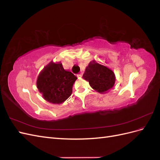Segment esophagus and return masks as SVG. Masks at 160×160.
<instances>
[{"label":"esophagus","mask_w":160,"mask_h":160,"mask_svg":"<svg viewBox=\"0 0 160 160\" xmlns=\"http://www.w3.org/2000/svg\"><path fill=\"white\" fill-rule=\"evenodd\" d=\"M77 77H78V78H81V77H82V74L80 73L79 75H77Z\"/></svg>","instance_id":"1"}]
</instances>
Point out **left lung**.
<instances>
[{"instance_id": "obj_1", "label": "left lung", "mask_w": 160, "mask_h": 160, "mask_svg": "<svg viewBox=\"0 0 160 160\" xmlns=\"http://www.w3.org/2000/svg\"><path fill=\"white\" fill-rule=\"evenodd\" d=\"M83 79L89 81L90 86L100 93H107L113 88L115 76L108 67L93 61L87 67Z\"/></svg>"}]
</instances>
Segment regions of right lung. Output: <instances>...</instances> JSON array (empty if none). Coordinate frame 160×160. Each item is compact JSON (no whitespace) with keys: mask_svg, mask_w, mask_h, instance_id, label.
Returning <instances> with one entry per match:
<instances>
[{"mask_svg":"<svg viewBox=\"0 0 160 160\" xmlns=\"http://www.w3.org/2000/svg\"><path fill=\"white\" fill-rule=\"evenodd\" d=\"M77 77L65 71L61 62L52 61L44 67L37 81V86L43 98L50 103L60 104L71 96Z\"/></svg>","mask_w":160,"mask_h":160,"instance_id":"add662e5","label":"right lung"}]
</instances>
